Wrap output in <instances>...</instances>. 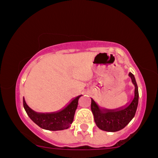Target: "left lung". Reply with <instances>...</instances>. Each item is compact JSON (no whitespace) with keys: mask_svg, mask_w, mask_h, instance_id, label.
Returning <instances> with one entry per match:
<instances>
[{"mask_svg":"<svg viewBox=\"0 0 158 158\" xmlns=\"http://www.w3.org/2000/svg\"><path fill=\"white\" fill-rule=\"evenodd\" d=\"M128 75L131 78L132 82L135 85V90L133 100L131 104L126 108L117 110V111L106 110V113H103L99 109L97 103L94 102L93 99H91L90 108H91L92 113L94 114V121L98 128H100L101 130L110 132L119 131L125 128L135 117L137 105H138V88H137L135 76L131 73H129Z\"/></svg>","mask_w":158,"mask_h":158,"instance_id":"left-lung-1","label":"left lung"}]
</instances>
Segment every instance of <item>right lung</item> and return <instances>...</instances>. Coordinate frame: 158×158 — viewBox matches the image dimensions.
<instances>
[{"instance_id": "1", "label": "right lung", "mask_w": 158, "mask_h": 158, "mask_svg": "<svg viewBox=\"0 0 158 158\" xmlns=\"http://www.w3.org/2000/svg\"><path fill=\"white\" fill-rule=\"evenodd\" d=\"M81 95L76 97L64 110L53 114L36 113L29 108L24 99L23 100V105L27 115L36 125L44 129L58 131L69 128L73 123L74 114L78 106V101Z\"/></svg>"}]
</instances>
